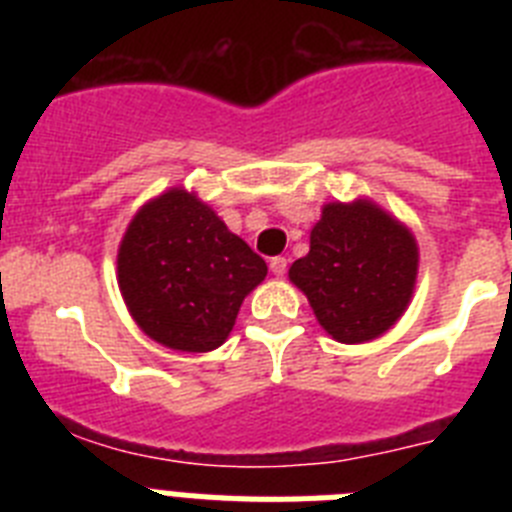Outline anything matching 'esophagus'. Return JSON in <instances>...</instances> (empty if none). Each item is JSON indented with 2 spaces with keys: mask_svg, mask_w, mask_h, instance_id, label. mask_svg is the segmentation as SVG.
I'll use <instances>...</instances> for the list:
<instances>
[{
  "mask_svg": "<svg viewBox=\"0 0 512 512\" xmlns=\"http://www.w3.org/2000/svg\"><path fill=\"white\" fill-rule=\"evenodd\" d=\"M287 266L289 261L284 259V256H274V259L269 261V269L274 271V277H284V274H287Z\"/></svg>",
  "mask_w": 512,
  "mask_h": 512,
  "instance_id": "obj_1",
  "label": "esophagus"
}]
</instances>
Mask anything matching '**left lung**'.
Listing matches in <instances>:
<instances>
[{
  "label": "left lung",
  "mask_w": 512,
  "mask_h": 512,
  "mask_svg": "<svg viewBox=\"0 0 512 512\" xmlns=\"http://www.w3.org/2000/svg\"><path fill=\"white\" fill-rule=\"evenodd\" d=\"M415 274V238L366 200L325 205L310 253L289 269L318 323L341 343L372 341L390 330L408 307Z\"/></svg>",
  "instance_id": "1"
}]
</instances>
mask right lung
<instances>
[{"mask_svg":"<svg viewBox=\"0 0 512 512\" xmlns=\"http://www.w3.org/2000/svg\"><path fill=\"white\" fill-rule=\"evenodd\" d=\"M266 261L194 194L148 202L120 243L117 282L130 315L153 341L205 354L228 338Z\"/></svg>","mask_w":512,"mask_h":512,"instance_id":"add662e5","label":"right lung"}]
</instances>
